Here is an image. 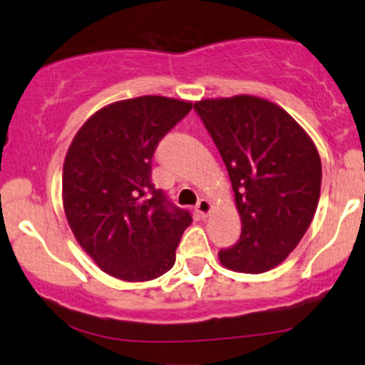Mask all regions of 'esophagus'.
Wrapping results in <instances>:
<instances>
[{"label": "esophagus", "mask_w": 365, "mask_h": 365, "mask_svg": "<svg viewBox=\"0 0 365 365\" xmlns=\"http://www.w3.org/2000/svg\"><path fill=\"white\" fill-rule=\"evenodd\" d=\"M195 212L198 213V215H200L201 218H207L208 213L212 212V203H210L208 200L201 198V200L198 201V205H196V207H195Z\"/></svg>", "instance_id": "1"}]
</instances>
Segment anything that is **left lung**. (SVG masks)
I'll use <instances>...</instances> for the list:
<instances>
[{"label":"left lung","mask_w":365,"mask_h":365,"mask_svg":"<svg viewBox=\"0 0 365 365\" xmlns=\"http://www.w3.org/2000/svg\"><path fill=\"white\" fill-rule=\"evenodd\" d=\"M227 167L241 237L220 250L225 268L263 273L282 263L309 229L321 192V158L282 107L235 96L195 104Z\"/></svg>","instance_id":"1"}]
</instances>
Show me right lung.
I'll return each mask as SVG.
<instances>
[{
	"instance_id": "1",
	"label": "right lung",
	"mask_w": 365,
	"mask_h": 365,
	"mask_svg": "<svg viewBox=\"0 0 365 365\" xmlns=\"http://www.w3.org/2000/svg\"><path fill=\"white\" fill-rule=\"evenodd\" d=\"M191 102L143 96L97 110L68 148L63 205L76 241L106 273L147 282L174 267L192 222L152 182L158 141Z\"/></svg>"
}]
</instances>
